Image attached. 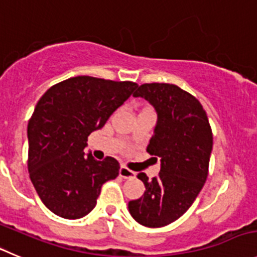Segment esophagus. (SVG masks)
Masks as SVG:
<instances>
[{
  "mask_svg": "<svg viewBox=\"0 0 257 257\" xmlns=\"http://www.w3.org/2000/svg\"><path fill=\"white\" fill-rule=\"evenodd\" d=\"M135 172H133V170H130L128 168L126 167H121L119 168V177L123 178V179H133V178H135Z\"/></svg>",
  "mask_w": 257,
  "mask_h": 257,
  "instance_id": "1",
  "label": "esophagus"
}]
</instances>
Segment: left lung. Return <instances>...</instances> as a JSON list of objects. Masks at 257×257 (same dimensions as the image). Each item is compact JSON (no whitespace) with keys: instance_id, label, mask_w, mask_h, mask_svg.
Listing matches in <instances>:
<instances>
[{"instance_id":"obj_1","label":"left lung","mask_w":257,"mask_h":257,"mask_svg":"<svg viewBox=\"0 0 257 257\" xmlns=\"http://www.w3.org/2000/svg\"><path fill=\"white\" fill-rule=\"evenodd\" d=\"M134 97L150 102L158 113V123L148 151L160 158L158 177L149 180L138 175L146 190L128 202V211L143 226L158 228L177 221L189 209L208 177L213 135L200 102L169 83H145Z\"/></svg>"}]
</instances>
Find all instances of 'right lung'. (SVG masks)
<instances>
[{"label": "right lung", "mask_w": 257, "mask_h": 257, "mask_svg": "<svg viewBox=\"0 0 257 257\" xmlns=\"http://www.w3.org/2000/svg\"><path fill=\"white\" fill-rule=\"evenodd\" d=\"M138 84L79 75L54 84L36 104L28 124L30 179L41 202L67 219L96 207L102 185L116 179L119 164L84 155L88 136L104 126Z\"/></svg>", "instance_id": "right-lung-1"}]
</instances>
